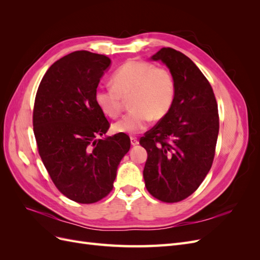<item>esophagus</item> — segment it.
I'll return each instance as SVG.
<instances>
[{
    "label": "esophagus",
    "instance_id": "1",
    "mask_svg": "<svg viewBox=\"0 0 260 260\" xmlns=\"http://www.w3.org/2000/svg\"><path fill=\"white\" fill-rule=\"evenodd\" d=\"M130 141H131V145H138L139 144V141H138V139L137 138H135V137H131L130 138Z\"/></svg>",
    "mask_w": 260,
    "mask_h": 260
}]
</instances>
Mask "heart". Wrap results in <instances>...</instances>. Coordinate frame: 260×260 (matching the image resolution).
I'll list each match as a JSON object with an SVG mask.
<instances>
[{"instance_id":"heart-1","label":"heart","mask_w":260,"mask_h":260,"mask_svg":"<svg viewBox=\"0 0 260 260\" xmlns=\"http://www.w3.org/2000/svg\"><path fill=\"white\" fill-rule=\"evenodd\" d=\"M113 85L99 86L94 93L98 106L106 116L117 118L124 100L132 111L114 124V131L138 135L148 127L152 118L166 116L176 96L175 78L167 68L145 60L130 59L113 75Z\"/></svg>"}]
</instances>
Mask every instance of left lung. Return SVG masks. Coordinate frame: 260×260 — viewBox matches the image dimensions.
I'll return each instance as SVG.
<instances>
[{"mask_svg": "<svg viewBox=\"0 0 260 260\" xmlns=\"http://www.w3.org/2000/svg\"><path fill=\"white\" fill-rule=\"evenodd\" d=\"M175 78L176 96L166 116L140 139L147 152L145 186L155 199L177 203L198 190L214 161L218 105L209 81L186 55L162 48L152 56Z\"/></svg>", "mask_w": 260, "mask_h": 260, "instance_id": "left-lung-1", "label": "left lung"}]
</instances>
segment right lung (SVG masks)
I'll return each instance as SVG.
<instances>
[{
  "label": "right lung",
  "mask_w": 260,
  "mask_h": 260,
  "mask_svg": "<svg viewBox=\"0 0 260 260\" xmlns=\"http://www.w3.org/2000/svg\"><path fill=\"white\" fill-rule=\"evenodd\" d=\"M111 62L102 54L70 53L48 69L36 94L32 123L39 155L58 191L77 203L106 198L130 149L125 133L101 138L111 123L94 93Z\"/></svg>",
  "instance_id": "add662e5"
}]
</instances>
